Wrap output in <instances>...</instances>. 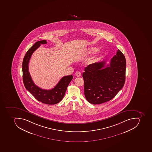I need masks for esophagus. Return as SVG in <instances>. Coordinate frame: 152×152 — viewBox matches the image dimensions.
Segmentation results:
<instances>
[{"label":"esophagus","instance_id":"obj_1","mask_svg":"<svg viewBox=\"0 0 152 152\" xmlns=\"http://www.w3.org/2000/svg\"><path fill=\"white\" fill-rule=\"evenodd\" d=\"M75 75L77 77H80L81 75V72H77L75 73Z\"/></svg>","mask_w":152,"mask_h":152}]
</instances>
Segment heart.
Wrapping results in <instances>:
<instances>
[{
  "label": "heart",
  "mask_w": 152,
  "mask_h": 152,
  "mask_svg": "<svg viewBox=\"0 0 152 152\" xmlns=\"http://www.w3.org/2000/svg\"><path fill=\"white\" fill-rule=\"evenodd\" d=\"M99 50V48L96 47H91L90 48H88V54H93L95 53L96 52ZM102 54V53L100 52L98 54V56H100Z\"/></svg>",
  "instance_id": "1"
}]
</instances>
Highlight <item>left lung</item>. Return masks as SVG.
I'll list each match as a JSON object with an SVG mask.
<instances>
[{"label": "left lung", "mask_w": 152, "mask_h": 152, "mask_svg": "<svg viewBox=\"0 0 152 152\" xmlns=\"http://www.w3.org/2000/svg\"><path fill=\"white\" fill-rule=\"evenodd\" d=\"M93 63L85 68L82 74L84 81V94L90 104H98L111 100L124 86L126 61L118 49L110 62Z\"/></svg>", "instance_id": "left-lung-1"}]
</instances>
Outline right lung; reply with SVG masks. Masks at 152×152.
<instances>
[{
    "mask_svg": "<svg viewBox=\"0 0 152 152\" xmlns=\"http://www.w3.org/2000/svg\"><path fill=\"white\" fill-rule=\"evenodd\" d=\"M46 40L37 41L27 51L23 58V82L26 89L39 101L44 104H55L63 99L68 85L72 80L73 76L71 75L63 77L57 84L50 90L42 89L33 82L29 72V63L33 53L41 44L47 43Z\"/></svg>",
    "mask_w": 152,
    "mask_h": 152,
    "instance_id": "right-lung-1",
    "label": "right lung"
}]
</instances>
